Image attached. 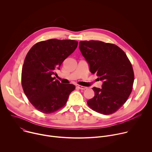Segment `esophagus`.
Instances as JSON below:
<instances>
[{"label": "esophagus", "mask_w": 152, "mask_h": 152, "mask_svg": "<svg viewBox=\"0 0 152 152\" xmlns=\"http://www.w3.org/2000/svg\"><path fill=\"white\" fill-rule=\"evenodd\" d=\"M76 86L80 90H85V89H86V87H85V86H81V85H76Z\"/></svg>", "instance_id": "34e87169"}]
</instances>
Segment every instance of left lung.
I'll list each match as a JSON object with an SVG mask.
<instances>
[{"mask_svg": "<svg viewBox=\"0 0 152 152\" xmlns=\"http://www.w3.org/2000/svg\"><path fill=\"white\" fill-rule=\"evenodd\" d=\"M79 48L91 73L102 81L93 87L94 97L87 101L94 111L110 115L123 106L132 90L134 74L126 53L117 46L100 41H81Z\"/></svg>", "mask_w": 152, "mask_h": 152, "instance_id": "1", "label": "left lung"}]
</instances>
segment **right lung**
<instances>
[{
    "label": "right lung",
    "instance_id": "right-lung-1",
    "mask_svg": "<svg viewBox=\"0 0 152 152\" xmlns=\"http://www.w3.org/2000/svg\"><path fill=\"white\" fill-rule=\"evenodd\" d=\"M78 42L50 39L34 45L25 58L21 72L25 94L39 111L52 113L66 104L75 89L73 84H63L52 76L61 64L76 49Z\"/></svg>",
    "mask_w": 152,
    "mask_h": 152
}]
</instances>
